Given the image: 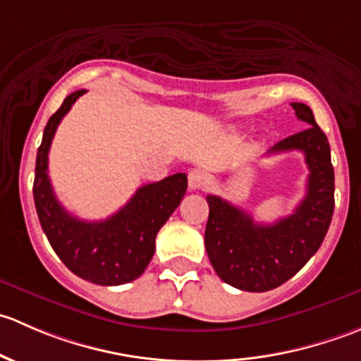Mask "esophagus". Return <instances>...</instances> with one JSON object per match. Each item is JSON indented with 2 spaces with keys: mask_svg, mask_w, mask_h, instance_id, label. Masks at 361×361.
Returning a JSON list of instances; mask_svg holds the SVG:
<instances>
[{
  "mask_svg": "<svg viewBox=\"0 0 361 361\" xmlns=\"http://www.w3.org/2000/svg\"><path fill=\"white\" fill-rule=\"evenodd\" d=\"M206 185V174L201 169H192L188 173V188L190 190H201Z\"/></svg>",
  "mask_w": 361,
  "mask_h": 361,
  "instance_id": "esophagus-1",
  "label": "esophagus"
}]
</instances>
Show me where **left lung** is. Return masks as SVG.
I'll return each instance as SVG.
<instances>
[{
  "instance_id": "1",
  "label": "left lung",
  "mask_w": 361,
  "mask_h": 361,
  "mask_svg": "<svg viewBox=\"0 0 361 361\" xmlns=\"http://www.w3.org/2000/svg\"><path fill=\"white\" fill-rule=\"evenodd\" d=\"M292 108L307 127L276 143L267 154H304L307 192L293 214L276 224H257L241 207L216 195L206 197L207 257L227 285L245 292H267L293 278L322 246L332 221L336 178L329 140L307 104L292 103Z\"/></svg>"
}]
</instances>
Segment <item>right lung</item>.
<instances>
[{"instance_id": "add662e5", "label": "right lung", "mask_w": 361, "mask_h": 361, "mask_svg": "<svg viewBox=\"0 0 361 361\" xmlns=\"http://www.w3.org/2000/svg\"><path fill=\"white\" fill-rule=\"evenodd\" d=\"M85 92L82 89L69 94L43 130L32 185L36 213L50 246L73 274L101 286L126 285L140 278L150 264L157 232L187 192V174L176 173L143 185L106 220L85 221L69 214L52 190L49 150L61 120Z\"/></svg>"}]
</instances>
